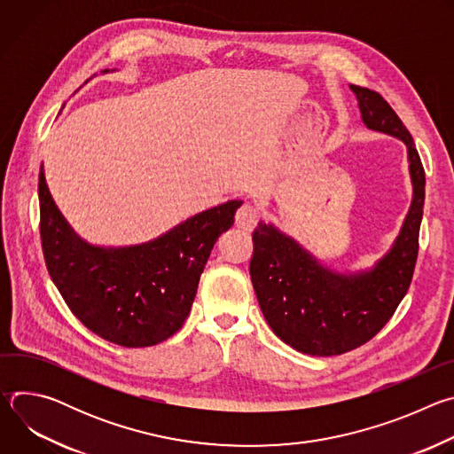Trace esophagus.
Masks as SVG:
<instances>
[{"label": "esophagus", "mask_w": 454, "mask_h": 454, "mask_svg": "<svg viewBox=\"0 0 454 454\" xmlns=\"http://www.w3.org/2000/svg\"><path fill=\"white\" fill-rule=\"evenodd\" d=\"M258 223V210L254 205L251 203H244L237 214H235V224L237 228L244 230V231H251Z\"/></svg>", "instance_id": "obj_1"}]
</instances>
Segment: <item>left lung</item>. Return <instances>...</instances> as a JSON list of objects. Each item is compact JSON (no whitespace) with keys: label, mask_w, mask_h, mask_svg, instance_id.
<instances>
[{"label":"left lung","mask_w":454,"mask_h":454,"mask_svg":"<svg viewBox=\"0 0 454 454\" xmlns=\"http://www.w3.org/2000/svg\"><path fill=\"white\" fill-rule=\"evenodd\" d=\"M363 123L406 145L413 186L401 231L379 261L359 271H336L275 224L253 231L249 275L273 333L309 356H338L370 341L387 323L411 284L424 208L420 156L397 113L379 93L350 84Z\"/></svg>","instance_id":"8db88e82"}]
</instances>
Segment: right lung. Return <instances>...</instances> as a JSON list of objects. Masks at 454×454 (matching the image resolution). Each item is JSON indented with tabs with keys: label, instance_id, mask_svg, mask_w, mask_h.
Instances as JSON below:
<instances>
[{
	"label": "right lung",
	"instance_id": "right-lung-1",
	"mask_svg": "<svg viewBox=\"0 0 454 454\" xmlns=\"http://www.w3.org/2000/svg\"><path fill=\"white\" fill-rule=\"evenodd\" d=\"M240 205L226 201L142 244L97 246L64 219L39 170L41 242L55 287L91 333L129 348L158 345L181 329L214 244Z\"/></svg>",
	"mask_w": 454,
	"mask_h": 454
}]
</instances>
